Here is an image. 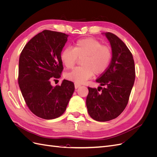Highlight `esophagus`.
<instances>
[{"instance_id":"esophagus-1","label":"esophagus","mask_w":157,"mask_h":157,"mask_svg":"<svg viewBox=\"0 0 157 157\" xmlns=\"http://www.w3.org/2000/svg\"><path fill=\"white\" fill-rule=\"evenodd\" d=\"M80 86V84H77V83H75V88L77 89V88H79Z\"/></svg>"}]
</instances>
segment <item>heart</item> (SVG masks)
<instances>
[{
    "instance_id": "1",
    "label": "heart",
    "mask_w": 157,
    "mask_h": 157,
    "mask_svg": "<svg viewBox=\"0 0 157 157\" xmlns=\"http://www.w3.org/2000/svg\"><path fill=\"white\" fill-rule=\"evenodd\" d=\"M111 50L103 46L100 41L93 38H85L75 42L73 48H66L61 52L60 58L66 67L72 68L78 58L82 67H76L65 73L68 80L82 84L91 78L94 74L99 75L105 71L111 61Z\"/></svg>"
}]
</instances>
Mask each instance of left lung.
I'll return each mask as SVG.
<instances>
[{
    "label": "left lung",
    "mask_w": 157,
    "mask_h": 157,
    "mask_svg": "<svg viewBox=\"0 0 157 157\" xmlns=\"http://www.w3.org/2000/svg\"><path fill=\"white\" fill-rule=\"evenodd\" d=\"M110 42L112 59L109 67L96 81L99 90L88 87V113L93 119L107 122L119 116L126 107L135 80L132 54L119 38L111 33H103ZM103 86L102 88L101 86Z\"/></svg>",
    "instance_id": "8db88e82"
}]
</instances>
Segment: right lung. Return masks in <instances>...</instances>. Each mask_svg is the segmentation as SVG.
Here are the masks:
<instances>
[{"label":"right lung","mask_w":157,"mask_h":157,"mask_svg":"<svg viewBox=\"0 0 157 157\" xmlns=\"http://www.w3.org/2000/svg\"><path fill=\"white\" fill-rule=\"evenodd\" d=\"M68 35L44 30L27 42L19 59L18 83L31 111L40 118L54 119L66 110L75 90L73 82L63 80L61 86L51 85L63 70L60 56Z\"/></svg>","instance_id":"1"}]
</instances>
